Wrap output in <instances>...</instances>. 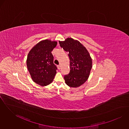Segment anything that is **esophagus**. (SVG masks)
Returning <instances> with one entry per match:
<instances>
[{
	"label": "esophagus",
	"instance_id": "obj_1",
	"mask_svg": "<svg viewBox=\"0 0 129 129\" xmlns=\"http://www.w3.org/2000/svg\"><path fill=\"white\" fill-rule=\"evenodd\" d=\"M57 68H58V70H60V65H58V66H57Z\"/></svg>",
	"mask_w": 129,
	"mask_h": 129
}]
</instances>
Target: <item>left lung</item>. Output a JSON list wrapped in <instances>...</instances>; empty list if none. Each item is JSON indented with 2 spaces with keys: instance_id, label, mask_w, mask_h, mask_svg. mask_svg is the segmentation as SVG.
I'll return each mask as SVG.
<instances>
[{
  "instance_id": "8db88e82",
  "label": "left lung",
  "mask_w": 129,
  "mask_h": 129,
  "mask_svg": "<svg viewBox=\"0 0 129 129\" xmlns=\"http://www.w3.org/2000/svg\"><path fill=\"white\" fill-rule=\"evenodd\" d=\"M60 46L69 52V74L64 75L66 83L71 87H78L88 79L92 68V59L86 48L78 41L67 38L59 43Z\"/></svg>"
}]
</instances>
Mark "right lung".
<instances>
[{
    "mask_svg": "<svg viewBox=\"0 0 129 129\" xmlns=\"http://www.w3.org/2000/svg\"><path fill=\"white\" fill-rule=\"evenodd\" d=\"M57 44L55 41L45 40L38 43L29 53L27 66L33 80L38 84L46 86L53 80L57 70L54 63L52 51Z\"/></svg>",
    "mask_w": 129,
    "mask_h": 129,
    "instance_id": "right-lung-1",
    "label": "right lung"
}]
</instances>
